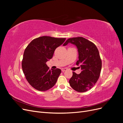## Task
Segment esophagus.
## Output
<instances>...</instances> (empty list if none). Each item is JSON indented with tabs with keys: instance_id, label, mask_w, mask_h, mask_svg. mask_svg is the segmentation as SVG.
I'll return each instance as SVG.
<instances>
[{
	"instance_id": "esophagus-1",
	"label": "esophagus",
	"mask_w": 123,
	"mask_h": 123,
	"mask_svg": "<svg viewBox=\"0 0 123 123\" xmlns=\"http://www.w3.org/2000/svg\"><path fill=\"white\" fill-rule=\"evenodd\" d=\"M67 70V69H66V68H62V72H65Z\"/></svg>"
}]
</instances>
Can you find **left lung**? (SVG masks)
<instances>
[{"label":"left lung","instance_id":"obj_1","mask_svg":"<svg viewBox=\"0 0 123 123\" xmlns=\"http://www.w3.org/2000/svg\"><path fill=\"white\" fill-rule=\"evenodd\" d=\"M68 43L74 44L77 48L79 60L76 65L81 70L79 74L73 72L69 80L70 85L77 92H86L93 87L99 79L102 60L98 50L93 43L82 37L69 38L63 46Z\"/></svg>","mask_w":123,"mask_h":123}]
</instances>
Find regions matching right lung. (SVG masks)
<instances>
[{
	"label": "right lung",
	"instance_id": "obj_1",
	"mask_svg": "<svg viewBox=\"0 0 123 123\" xmlns=\"http://www.w3.org/2000/svg\"><path fill=\"white\" fill-rule=\"evenodd\" d=\"M65 40V38L42 36L33 39L25 48L22 69L28 83L36 90L47 91L56 83L61 70H49L46 62Z\"/></svg>",
	"mask_w": 123,
	"mask_h": 123
}]
</instances>
